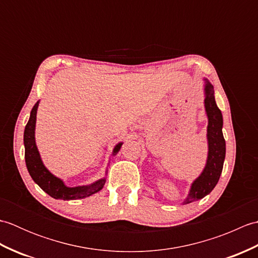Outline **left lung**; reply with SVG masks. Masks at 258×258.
Returning <instances> with one entry per match:
<instances>
[{
  "label": "left lung",
  "instance_id": "obj_1",
  "mask_svg": "<svg viewBox=\"0 0 258 258\" xmlns=\"http://www.w3.org/2000/svg\"><path fill=\"white\" fill-rule=\"evenodd\" d=\"M204 107L208 119L207 124V160L199 177L190 184L187 197L182 204L202 200L215 187L223 171L226 154V144L223 136V115L214 96V87L210 81L204 79Z\"/></svg>",
  "mask_w": 258,
  "mask_h": 258
}]
</instances>
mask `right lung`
Returning <instances> with one entry per match:
<instances>
[{"label": "right lung", "mask_w": 258, "mask_h": 258, "mask_svg": "<svg viewBox=\"0 0 258 258\" xmlns=\"http://www.w3.org/2000/svg\"><path fill=\"white\" fill-rule=\"evenodd\" d=\"M40 101L35 103L33 106L29 122H27L24 130V147H25V163L27 171H29L32 179L45 191L46 194L55 200L71 201V200H80L85 199L93 194L100 191L106 182L107 168L105 171V177L95 180L92 184L87 185H79L74 187L65 185L64 180L52 174L43 163L40 152L36 146L35 142V125H36V114ZM123 145V142H119L114 146L112 155L115 156L119 152L120 147Z\"/></svg>", "instance_id": "obj_1"}]
</instances>
